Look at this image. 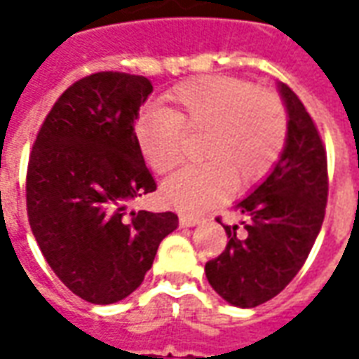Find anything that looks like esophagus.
<instances>
[{"label": "esophagus", "mask_w": 359, "mask_h": 359, "mask_svg": "<svg viewBox=\"0 0 359 359\" xmlns=\"http://www.w3.org/2000/svg\"><path fill=\"white\" fill-rule=\"evenodd\" d=\"M180 225L182 226H196V225H200V223H202V219L200 217H192V215H184V213H182V215H180Z\"/></svg>", "instance_id": "34e87169"}]
</instances>
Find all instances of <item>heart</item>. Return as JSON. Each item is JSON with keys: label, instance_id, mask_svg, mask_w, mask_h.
Returning <instances> with one entry per match:
<instances>
[{"label": "heart", "instance_id": "obj_1", "mask_svg": "<svg viewBox=\"0 0 359 359\" xmlns=\"http://www.w3.org/2000/svg\"><path fill=\"white\" fill-rule=\"evenodd\" d=\"M169 109L142 111L134 138L146 163L159 175L182 161L184 133L205 134V163L165 180L163 198L184 213H202L221 202L236 182L248 187L277 163L286 142V111L271 92L241 79L202 76L167 95Z\"/></svg>", "mask_w": 359, "mask_h": 359}]
</instances>
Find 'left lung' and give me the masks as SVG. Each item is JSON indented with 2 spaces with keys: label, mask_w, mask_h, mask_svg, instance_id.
Listing matches in <instances>:
<instances>
[{
  "label": "left lung",
  "mask_w": 359,
  "mask_h": 359,
  "mask_svg": "<svg viewBox=\"0 0 359 359\" xmlns=\"http://www.w3.org/2000/svg\"><path fill=\"white\" fill-rule=\"evenodd\" d=\"M286 107V142L280 157L250 196L234 205L238 225H223L229 244L205 264L211 288L236 308H256L275 298L308 259L327 205V154L309 113L278 82Z\"/></svg>",
  "instance_id": "left-lung-1"
}]
</instances>
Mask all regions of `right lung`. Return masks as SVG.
I'll list each match as a JSON object with an SVG mask.
<instances>
[{"label":"right lung","mask_w":359,"mask_h":359,"mask_svg":"<svg viewBox=\"0 0 359 359\" xmlns=\"http://www.w3.org/2000/svg\"><path fill=\"white\" fill-rule=\"evenodd\" d=\"M154 92L146 76L90 74L67 88L36 136L27 172L30 229L59 280L90 304H115L149 271L172 211H130L156 190L134 123Z\"/></svg>","instance_id":"1"}]
</instances>
